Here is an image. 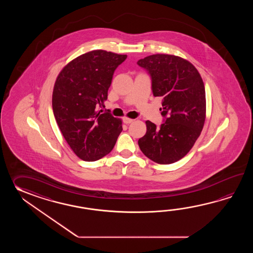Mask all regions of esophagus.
Listing matches in <instances>:
<instances>
[{
  "mask_svg": "<svg viewBox=\"0 0 253 253\" xmlns=\"http://www.w3.org/2000/svg\"><path fill=\"white\" fill-rule=\"evenodd\" d=\"M133 121H134V119H128V118H124V119H123V122H124L125 124L126 125L132 123Z\"/></svg>",
  "mask_w": 253,
  "mask_h": 253,
  "instance_id": "obj_1",
  "label": "esophagus"
}]
</instances>
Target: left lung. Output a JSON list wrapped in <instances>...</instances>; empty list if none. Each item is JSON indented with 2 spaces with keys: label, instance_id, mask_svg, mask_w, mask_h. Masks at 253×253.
Segmentation results:
<instances>
[{
  "label": "left lung",
  "instance_id": "obj_1",
  "mask_svg": "<svg viewBox=\"0 0 253 253\" xmlns=\"http://www.w3.org/2000/svg\"><path fill=\"white\" fill-rule=\"evenodd\" d=\"M150 75L155 97H163L164 123L149 120L138 140L143 154L152 161L169 165L187 155L204 127L206 112L204 81L188 60L168 54H155L137 61Z\"/></svg>",
  "mask_w": 253,
  "mask_h": 253
}]
</instances>
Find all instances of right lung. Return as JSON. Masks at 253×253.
Listing matches in <instances>:
<instances>
[{
    "label": "right lung",
    "instance_id": "right-lung-1",
    "mask_svg": "<svg viewBox=\"0 0 253 253\" xmlns=\"http://www.w3.org/2000/svg\"><path fill=\"white\" fill-rule=\"evenodd\" d=\"M126 55L102 49L82 54L60 71L52 108L65 140L83 161H97L113 149L122 132L121 120L102 113L114 72Z\"/></svg>",
    "mask_w": 253,
    "mask_h": 253
}]
</instances>
